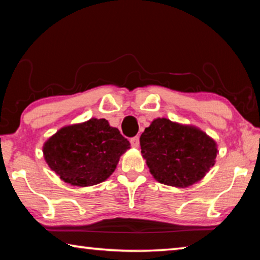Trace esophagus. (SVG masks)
I'll use <instances>...</instances> for the list:
<instances>
[{
	"label": "esophagus",
	"mask_w": 260,
	"mask_h": 260,
	"mask_svg": "<svg viewBox=\"0 0 260 260\" xmlns=\"http://www.w3.org/2000/svg\"><path fill=\"white\" fill-rule=\"evenodd\" d=\"M131 144L133 148H139L140 146V138L139 136H134V138L131 139Z\"/></svg>",
	"instance_id": "obj_1"
}]
</instances>
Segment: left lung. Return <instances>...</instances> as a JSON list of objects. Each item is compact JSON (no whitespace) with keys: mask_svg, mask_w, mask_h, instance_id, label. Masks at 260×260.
<instances>
[{"mask_svg":"<svg viewBox=\"0 0 260 260\" xmlns=\"http://www.w3.org/2000/svg\"><path fill=\"white\" fill-rule=\"evenodd\" d=\"M142 156L158 182L186 188L199 182L215 164V141L195 126L157 118L140 138Z\"/></svg>","mask_w":260,"mask_h":260,"instance_id":"obj_1","label":"left lung"}]
</instances>
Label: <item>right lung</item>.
<instances>
[{
    "mask_svg": "<svg viewBox=\"0 0 260 260\" xmlns=\"http://www.w3.org/2000/svg\"><path fill=\"white\" fill-rule=\"evenodd\" d=\"M129 141L105 119L65 126L43 144L47 164L64 182L88 187L107 180Z\"/></svg>",
    "mask_w": 260,
    "mask_h": 260,
    "instance_id": "right-lung-1",
    "label": "right lung"
}]
</instances>
